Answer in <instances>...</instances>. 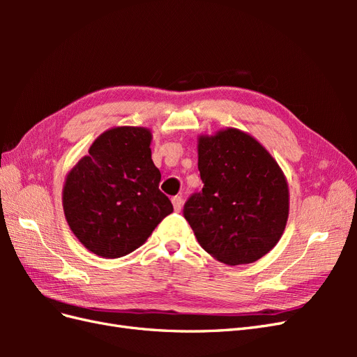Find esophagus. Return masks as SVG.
I'll return each instance as SVG.
<instances>
[{
	"mask_svg": "<svg viewBox=\"0 0 357 357\" xmlns=\"http://www.w3.org/2000/svg\"><path fill=\"white\" fill-rule=\"evenodd\" d=\"M171 202H172V207H174L176 211H180V210H181V207H183V199H181L180 197H174V198L171 199Z\"/></svg>",
	"mask_w": 357,
	"mask_h": 357,
	"instance_id": "esophagus-1",
	"label": "esophagus"
}]
</instances>
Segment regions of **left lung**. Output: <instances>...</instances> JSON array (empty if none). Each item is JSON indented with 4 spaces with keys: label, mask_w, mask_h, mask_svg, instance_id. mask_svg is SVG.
Returning a JSON list of instances; mask_svg holds the SVG:
<instances>
[{
    "label": "left lung",
    "mask_w": 357,
    "mask_h": 357,
    "mask_svg": "<svg viewBox=\"0 0 357 357\" xmlns=\"http://www.w3.org/2000/svg\"><path fill=\"white\" fill-rule=\"evenodd\" d=\"M202 192L183 208L199 245L226 265L252 264L271 252L289 218L284 172L268 150L240 129L198 142Z\"/></svg>",
    "instance_id": "obj_1"
}]
</instances>
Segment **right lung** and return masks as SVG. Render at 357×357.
Listing matches in <instances>:
<instances>
[{"label": "right lung", "instance_id": "obj_1", "mask_svg": "<svg viewBox=\"0 0 357 357\" xmlns=\"http://www.w3.org/2000/svg\"><path fill=\"white\" fill-rule=\"evenodd\" d=\"M150 143L147 128H110L67 174L63 214L89 252L107 259L131 253L172 213V204L159 190L160 172Z\"/></svg>", "mask_w": 357, "mask_h": 357}]
</instances>
